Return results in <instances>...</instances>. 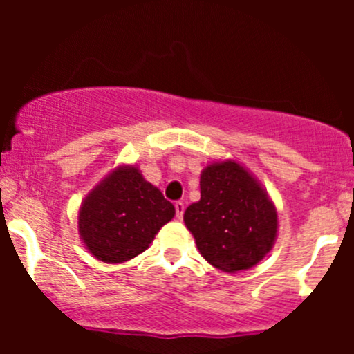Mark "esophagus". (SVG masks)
Instances as JSON below:
<instances>
[{
	"label": "esophagus",
	"mask_w": 354,
	"mask_h": 354,
	"mask_svg": "<svg viewBox=\"0 0 354 354\" xmlns=\"http://www.w3.org/2000/svg\"><path fill=\"white\" fill-rule=\"evenodd\" d=\"M174 209H176V217L178 219H181L185 214V203L183 202H176L174 203Z\"/></svg>",
	"instance_id": "esophagus-1"
}]
</instances>
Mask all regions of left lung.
<instances>
[{
  "instance_id": "8db88e82",
  "label": "left lung",
  "mask_w": 354,
  "mask_h": 354,
  "mask_svg": "<svg viewBox=\"0 0 354 354\" xmlns=\"http://www.w3.org/2000/svg\"><path fill=\"white\" fill-rule=\"evenodd\" d=\"M203 259L224 272L259 263L272 248L277 214L260 185L240 164H210L200 176V200L185 210Z\"/></svg>"
}]
</instances>
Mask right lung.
Masks as SVG:
<instances>
[{
  "label": "right lung",
  "mask_w": 354,
  "mask_h": 354,
  "mask_svg": "<svg viewBox=\"0 0 354 354\" xmlns=\"http://www.w3.org/2000/svg\"><path fill=\"white\" fill-rule=\"evenodd\" d=\"M174 216V205L137 167H118L85 198L78 231L95 259L120 263L152 243Z\"/></svg>",
  "instance_id": "add662e5"
}]
</instances>
